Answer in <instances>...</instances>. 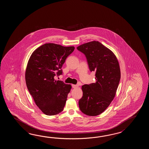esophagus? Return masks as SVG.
<instances>
[{
  "label": "esophagus",
  "instance_id": "obj_1",
  "mask_svg": "<svg viewBox=\"0 0 149 149\" xmlns=\"http://www.w3.org/2000/svg\"><path fill=\"white\" fill-rule=\"evenodd\" d=\"M72 87L73 88H76L77 87H78V86L77 85H72Z\"/></svg>",
  "mask_w": 149,
  "mask_h": 149
}]
</instances>
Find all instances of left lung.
<instances>
[{
	"instance_id": "obj_1",
	"label": "left lung",
	"mask_w": 149,
	"mask_h": 149,
	"mask_svg": "<svg viewBox=\"0 0 149 149\" xmlns=\"http://www.w3.org/2000/svg\"><path fill=\"white\" fill-rule=\"evenodd\" d=\"M77 49L85 55L89 69L95 71L96 82L82 86L80 110L96 116L106 110L113 100L120 80V70L113 53L98 41L85 43Z\"/></svg>"
}]
</instances>
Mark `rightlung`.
<instances>
[{
    "label": "right lung",
    "instance_id": "obj_1",
    "mask_svg": "<svg viewBox=\"0 0 149 149\" xmlns=\"http://www.w3.org/2000/svg\"><path fill=\"white\" fill-rule=\"evenodd\" d=\"M74 49L48 43L41 45L32 54L25 71V82L36 105L47 116L63 110L71 86L55 77L62 74V67Z\"/></svg>",
    "mask_w": 149,
    "mask_h": 149
}]
</instances>
